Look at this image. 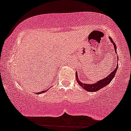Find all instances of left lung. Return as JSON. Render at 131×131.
<instances>
[{"mask_svg": "<svg viewBox=\"0 0 131 131\" xmlns=\"http://www.w3.org/2000/svg\"><path fill=\"white\" fill-rule=\"evenodd\" d=\"M110 39L112 43H113L115 52L116 53H117L116 52V46L115 43H114L112 38H111L110 37ZM118 65L117 64V67L115 69V70H114L113 71H112V73H111L108 76H107V77L105 78L104 79H101V80L97 81L96 83L92 84H87L82 83V82H80V81H79V79H78L77 72H76V81H77L78 84H79L80 85L81 87H82V89H85V91H87L88 92H96V91H99V90L101 89H102L103 88H104L105 86H106V85H107L108 84H109L110 83L111 81H112V79H113L114 77H115L116 73V71H117V69H118Z\"/></svg>", "mask_w": 131, "mask_h": 131, "instance_id": "obj_1", "label": "left lung"}]
</instances>
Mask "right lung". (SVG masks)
Segmentation results:
<instances>
[{
	"instance_id": "right-lung-1",
	"label": "right lung",
	"mask_w": 131,
	"mask_h": 131,
	"mask_svg": "<svg viewBox=\"0 0 131 131\" xmlns=\"http://www.w3.org/2000/svg\"><path fill=\"white\" fill-rule=\"evenodd\" d=\"M47 92V91H42L41 92H37V94H42V93H44V92Z\"/></svg>"
}]
</instances>
